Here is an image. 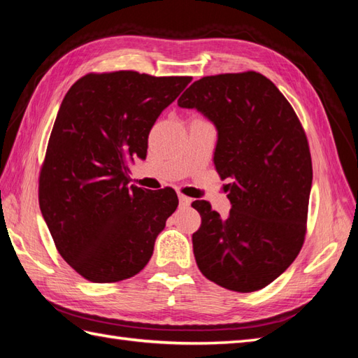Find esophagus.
Instances as JSON below:
<instances>
[{"instance_id":"esophagus-1","label":"esophagus","mask_w":358,"mask_h":358,"mask_svg":"<svg viewBox=\"0 0 358 358\" xmlns=\"http://www.w3.org/2000/svg\"><path fill=\"white\" fill-rule=\"evenodd\" d=\"M178 200H180V206L181 208H189L191 206V203H192V199H189V196H186V195H178Z\"/></svg>"}]
</instances>
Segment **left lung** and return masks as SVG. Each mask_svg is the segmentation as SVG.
<instances>
[{"mask_svg":"<svg viewBox=\"0 0 358 358\" xmlns=\"http://www.w3.org/2000/svg\"><path fill=\"white\" fill-rule=\"evenodd\" d=\"M178 106L196 109L217 129L215 169L229 178V215L194 201L201 226L192 235L195 262L208 280L237 292L272 283L305 241L313 163L291 104L257 72L195 81Z\"/></svg>","mask_w":358,"mask_h":358,"instance_id":"obj_1","label":"left lung"}]
</instances>
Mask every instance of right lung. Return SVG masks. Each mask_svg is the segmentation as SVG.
<instances>
[{"instance_id":"1","label":"right lung","mask_w":358,"mask_h":358,"mask_svg":"<svg viewBox=\"0 0 358 358\" xmlns=\"http://www.w3.org/2000/svg\"><path fill=\"white\" fill-rule=\"evenodd\" d=\"M191 77L89 73L67 90L40 173V209L58 252L80 275L113 283L138 273L178 206L173 189L129 186L152 126Z\"/></svg>"}]
</instances>
